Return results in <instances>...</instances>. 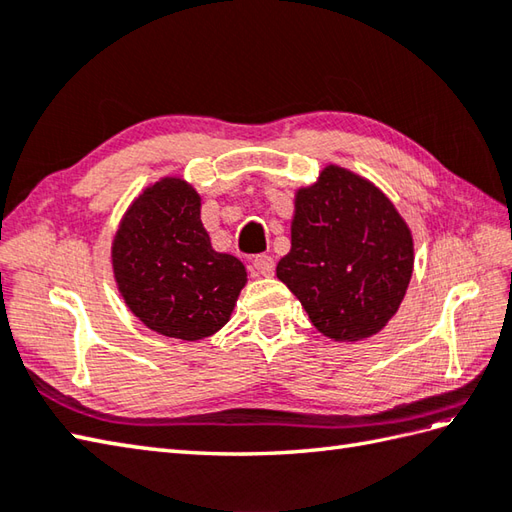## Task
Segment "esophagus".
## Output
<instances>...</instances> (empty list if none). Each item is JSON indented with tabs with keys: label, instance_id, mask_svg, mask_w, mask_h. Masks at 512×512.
Segmentation results:
<instances>
[{
	"label": "esophagus",
	"instance_id": "1",
	"mask_svg": "<svg viewBox=\"0 0 512 512\" xmlns=\"http://www.w3.org/2000/svg\"><path fill=\"white\" fill-rule=\"evenodd\" d=\"M253 270L259 277H270L275 273V259L268 255H257L253 259Z\"/></svg>",
	"mask_w": 512,
	"mask_h": 512
}]
</instances>
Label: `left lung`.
<instances>
[{
  "label": "left lung",
  "mask_w": 512,
  "mask_h": 512,
  "mask_svg": "<svg viewBox=\"0 0 512 512\" xmlns=\"http://www.w3.org/2000/svg\"><path fill=\"white\" fill-rule=\"evenodd\" d=\"M290 235L277 277L314 328L334 341L383 330L413 270L411 233L385 193L352 171L325 167L312 187L299 189Z\"/></svg>",
  "instance_id": "8db88e82"
}]
</instances>
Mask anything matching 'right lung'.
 I'll return each instance as SVG.
<instances>
[{
  "instance_id": "obj_1",
  "label": "right lung",
  "mask_w": 512,
  "mask_h": 512,
  "mask_svg": "<svg viewBox=\"0 0 512 512\" xmlns=\"http://www.w3.org/2000/svg\"><path fill=\"white\" fill-rule=\"evenodd\" d=\"M125 303L149 330L182 341L211 336L228 321L246 268L217 253L200 220V195L165 178L132 204L112 248Z\"/></svg>"
}]
</instances>
